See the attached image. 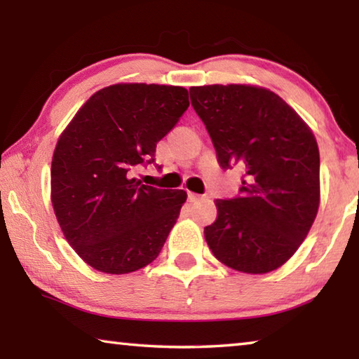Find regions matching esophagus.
Returning <instances> with one entry per match:
<instances>
[{
    "mask_svg": "<svg viewBox=\"0 0 359 359\" xmlns=\"http://www.w3.org/2000/svg\"><path fill=\"white\" fill-rule=\"evenodd\" d=\"M199 199H203L201 194H196V193L188 191V201H190V203H196V201H199Z\"/></svg>",
    "mask_w": 359,
    "mask_h": 359,
    "instance_id": "esophagus-1",
    "label": "esophagus"
}]
</instances>
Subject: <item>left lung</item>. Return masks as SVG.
Here are the masks:
<instances>
[{"instance_id":"left-lung-1","label":"left lung","mask_w":359,"mask_h":359,"mask_svg":"<svg viewBox=\"0 0 359 359\" xmlns=\"http://www.w3.org/2000/svg\"><path fill=\"white\" fill-rule=\"evenodd\" d=\"M191 106L223 169H244L241 194L217 199L204 228L214 257L231 269L266 274L293 257L320 204V154L304 120L271 90L253 85L190 88Z\"/></svg>"}]
</instances>
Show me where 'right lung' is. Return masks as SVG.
Listing matches in <instances>:
<instances>
[{
	"mask_svg": "<svg viewBox=\"0 0 359 359\" xmlns=\"http://www.w3.org/2000/svg\"><path fill=\"white\" fill-rule=\"evenodd\" d=\"M188 106L184 87L111 85L60 136L50 171L53 210L66 241L96 271L128 274L161 252L187 193L144 185L133 171L155 163L158 141Z\"/></svg>",
	"mask_w": 359,
	"mask_h": 359,
	"instance_id": "add662e5",
	"label": "right lung"
}]
</instances>
